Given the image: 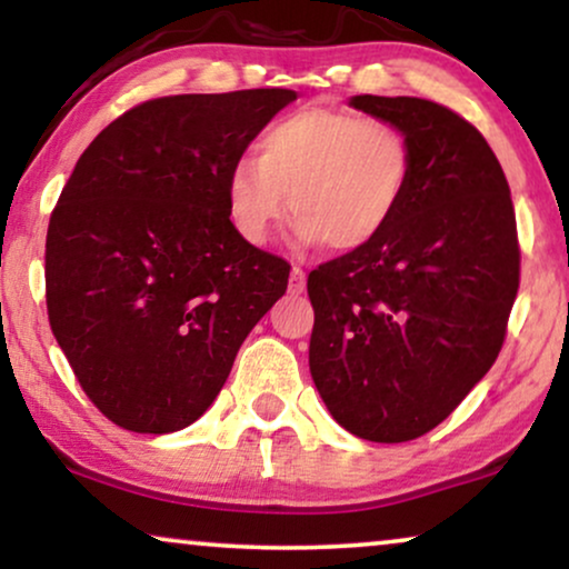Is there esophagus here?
Returning a JSON list of instances; mask_svg holds the SVG:
<instances>
[{"instance_id": "esophagus-1", "label": "esophagus", "mask_w": 569, "mask_h": 569, "mask_svg": "<svg viewBox=\"0 0 569 569\" xmlns=\"http://www.w3.org/2000/svg\"><path fill=\"white\" fill-rule=\"evenodd\" d=\"M307 289V272L301 268H291V278H289V291L291 293H301Z\"/></svg>"}]
</instances>
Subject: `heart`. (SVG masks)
I'll use <instances>...</instances> for the list:
<instances>
[{
	"mask_svg": "<svg viewBox=\"0 0 569 569\" xmlns=\"http://www.w3.org/2000/svg\"><path fill=\"white\" fill-rule=\"evenodd\" d=\"M415 147L399 126L338 107H305L270 123L257 157L226 176L236 233L262 247L286 218L309 241L357 251L388 231L415 181Z\"/></svg>",
	"mask_w": 569,
	"mask_h": 569,
	"instance_id": "1",
	"label": "heart"
}]
</instances>
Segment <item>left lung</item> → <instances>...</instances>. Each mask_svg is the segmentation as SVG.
<instances>
[{
  "mask_svg": "<svg viewBox=\"0 0 569 569\" xmlns=\"http://www.w3.org/2000/svg\"><path fill=\"white\" fill-rule=\"evenodd\" d=\"M351 107L399 126L417 168L380 239L309 272V370L349 433L401 443L491 370L520 289V241L505 170L462 114L372 93Z\"/></svg>",
  "mask_w": 569,
  "mask_h": 569,
  "instance_id": "left-lung-1",
  "label": "left lung"
}]
</instances>
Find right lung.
Segmentation results:
<instances>
[{
    "instance_id": "add662e5",
    "label": "right lung",
    "mask_w": 569,
    "mask_h": 569,
    "mask_svg": "<svg viewBox=\"0 0 569 569\" xmlns=\"http://www.w3.org/2000/svg\"><path fill=\"white\" fill-rule=\"evenodd\" d=\"M291 89L176 93L112 120L49 218V326L114 426L172 433L207 412L291 264L236 233L233 160Z\"/></svg>"
}]
</instances>
